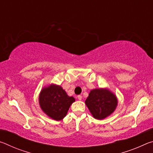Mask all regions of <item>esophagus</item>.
I'll list each match as a JSON object with an SVG mask.
<instances>
[{
	"mask_svg": "<svg viewBox=\"0 0 153 153\" xmlns=\"http://www.w3.org/2000/svg\"><path fill=\"white\" fill-rule=\"evenodd\" d=\"M77 98H78V100H82V96H81V95H78V96H77Z\"/></svg>",
	"mask_w": 153,
	"mask_h": 153,
	"instance_id": "34e87169",
	"label": "esophagus"
}]
</instances>
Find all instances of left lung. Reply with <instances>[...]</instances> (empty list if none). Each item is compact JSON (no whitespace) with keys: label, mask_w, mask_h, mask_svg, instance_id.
<instances>
[{"label":"left lung","mask_w":153,"mask_h":153,"mask_svg":"<svg viewBox=\"0 0 153 153\" xmlns=\"http://www.w3.org/2000/svg\"><path fill=\"white\" fill-rule=\"evenodd\" d=\"M117 102L116 96L107 88L92 90L85 101L93 117L99 120L112 114L117 107Z\"/></svg>","instance_id":"obj_1"}]
</instances>
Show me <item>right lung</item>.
Instances as JSON below:
<instances>
[{
    "mask_svg": "<svg viewBox=\"0 0 153 153\" xmlns=\"http://www.w3.org/2000/svg\"><path fill=\"white\" fill-rule=\"evenodd\" d=\"M74 102L75 98L69 97L61 86L56 84L43 88L39 95L40 108L48 117L56 121L65 117Z\"/></svg>",
    "mask_w": 153,
    "mask_h": 153,
    "instance_id": "obj_1",
    "label": "right lung"
}]
</instances>
